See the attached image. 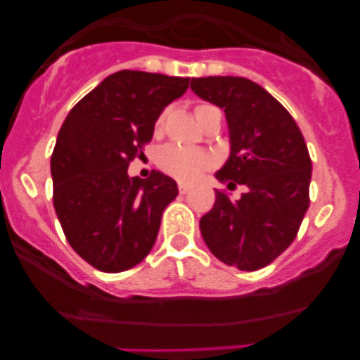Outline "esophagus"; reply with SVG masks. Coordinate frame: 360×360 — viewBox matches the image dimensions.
Wrapping results in <instances>:
<instances>
[{"mask_svg": "<svg viewBox=\"0 0 360 360\" xmlns=\"http://www.w3.org/2000/svg\"><path fill=\"white\" fill-rule=\"evenodd\" d=\"M177 188H179L181 195H184V193H188V191H190V184H186V183H179V184H177Z\"/></svg>", "mask_w": 360, "mask_h": 360, "instance_id": "obj_1", "label": "esophagus"}]
</instances>
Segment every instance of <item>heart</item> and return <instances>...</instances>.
<instances>
[{
    "label": "heart",
    "instance_id": "obj_1",
    "mask_svg": "<svg viewBox=\"0 0 360 360\" xmlns=\"http://www.w3.org/2000/svg\"><path fill=\"white\" fill-rule=\"evenodd\" d=\"M212 106H202L195 108V116L197 120L202 118V115ZM163 123H165V112L158 116L157 120V130H162ZM214 158L205 151L198 150H188V148L176 146V144H169L163 148L158 153V167L167 174V176L174 177L179 181H193L200 176L205 170L212 169Z\"/></svg>",
    "mask_w": 360,
    "mask_h": 360
}]
</instances>
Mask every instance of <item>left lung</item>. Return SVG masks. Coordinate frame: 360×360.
Returning <instances> with one entry per match:
<instances>
[{"mask_svg": "<svg viewBox=\"0 0 360 360\" xmlns=\"http://www.w3.org/2000/svg\"><path fill=\"white\" fill-rule=\"evenodd\" d=\"M191 90L226 112L231 153L216 177L230 190L248 188L238 200L216 191L202 237L228 266L259 270L292 244L310 205L307 143L289 111L248 78H193Z\"/></svg>", "mask_w": 360, "mask_h": 360, "instance_id": "1", "label": "left lung"}]
</instances>
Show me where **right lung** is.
<instances>
[{
	"instance_id": "obj_1",
	"label": "right lung",
	"mask_w": 360,
	"mask_h": 360,
	"mask_svg": "<svg viewBox=\"0 0 360 360\" xmlns=\"http://www.w3.org/2000/svg\"><path fill=\"white\" fill-rule=\"evenodd\" d=\"M188 86L190 78L123 69L86 94L60 127L50 160L53 207L69 245L97 270H130L157 240L176 181L155 170L148 179L129 177L127 169L153 137L163 108Z\"/></svg>"
}]
</instances>
